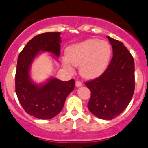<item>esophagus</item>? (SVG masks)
<instances>
[{
    "label": "esophagus",
    "mask_w": 148,
    "mask_h": 148,
    "mask_svg": "<svg viewBox=\"0 0 148 148\" xmlns=\"http://www.w3.org/2000/svg\"><path fill=\"white\" fill-rule=\"evenodd\" d=\"M75 85H76L77 87H80V86H82L83 84L80 81H79V80H77L76 82H75Z\"/></svg>",
    "instance_id": "1"
}]
</instances>
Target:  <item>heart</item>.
<instances>
[{
	"instance_id": "1",
	"label": "heart",
	"mask_w": 148,
	"mask_h": 148,
	"mask_svg": "<svg viewBox=\"0 0 148 148\" xmlns=\"http://www.w3.org/2000/svg\"><path fill=\"white\" fill-rule=\"evenodd\" d=\"M112 55V46L106 41L88 39L68 46L65 50L66 58L62 62L70 72L73 71L72 65L80 66V75L87 80H93L106 71Z\"/></svg>"
}]
</instances>
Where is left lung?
I'll return each instance as SVG.
<instances>
[{
  "mask_svg": "<svg viewBox=\"0 0 148 148\" xmlns=\"http://www.w3.org/2000/svg\"><path fill=\"white\" fill-rule=\"evenodd\" d=\"M113 56L104 73L85 82L90 90L89 110L101 119L111 120L124 111L134 91V62L124 44L107 36Z\"/></svg>",
  "mask_w": 148,
  "mask_h": 148,
  "instance_id": "left-lung-1",
  "label": "left lung"
}]
</instances>
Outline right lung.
<instances>
[{
  "mask_svg": "<svg viewBox=\"0 0 148 148\" xmlns=\"http://www.w3.org/2000/svg\"><path fill=\"white\" fill-rule=\"evenodd\" d=\"M61 32H45L33 37L18 56L15 76L16 93L24 110L41 119H50L63 109L68 94L74 89V80L62 81L50 78L44 84L32 82L29 69L40 51L59 57Z\"/></svg>",
  "mask_w": 148,
  "mask_h": 148,
  "instance_id": "obj_1",
  "label": "right lung"
}]
</instances>
